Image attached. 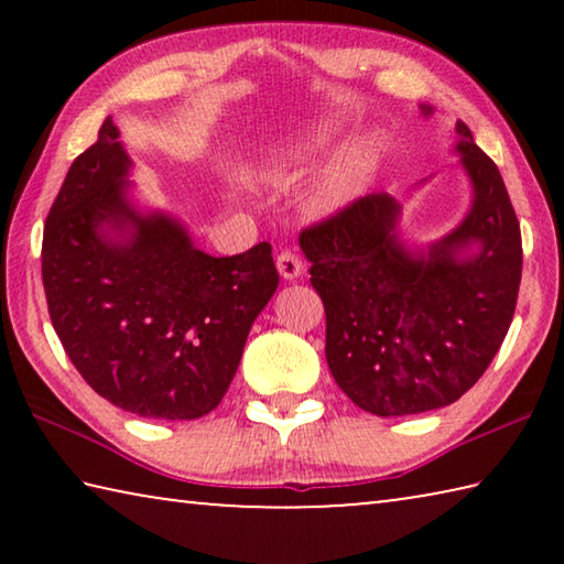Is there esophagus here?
Wrapping results in <instances>:
<instances>
[{"instance_id": "34e87169", "label": "esophagus", "mask_w": 564, "mask_h": 564, "mask_svg": "<svg viewBox=\"0 0 564 564\" xmlns=\"http://www.w3.org/2000/svg\"><path fill=\"white\" fill-rule=\"evenodd\" d=\"M275 269H279L283 281H295V279H301L303 263L299 256H295V251H291V248H283V251L275 256Z\"/></svg>"}]
</instances>
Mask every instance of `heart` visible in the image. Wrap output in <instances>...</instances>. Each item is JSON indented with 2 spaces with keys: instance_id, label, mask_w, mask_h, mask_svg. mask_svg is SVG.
I'll list each match as a JSON object with an SVG mask.
<instances>
[{
  "instance_id": "1",
  "label": "heart",
  "mask_w": 564,
  "mask_h": 564,
  "mask_svg": "<svg viewBox=\"0 0 564 564\" xmlns=\"http://www.w3.org/2000/svg\"><path fill=\"white\" fill-rule=\"evenodd\" d=\"M308 141L291 139L285 144L271 147L265 154L253 161L246 169V178L251 184L261 186H285L289 181L299 176L303 161L308 159ZM370 176V159L362 149H350L340 154L328 166L326 176L321 178L318 186V206L326 212H336V208L348 206L350 202L362 194Z\"/></svg>"
}]
</instances>
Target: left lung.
Instances as JSON below:
<instances>
[{"instance_id":"obj_1","label":"left lung","mask_w":564,"mask_h":564,"mask_svg":"<svg viewBox=\"0 0 564 564\" xmlns=\"http://www.w3.org/2000/svg\"><path fill=\"white\" fill-rule=\"evenodd\" d=\"M455 137L473 202L453 231L408 246L398 231L403 204L368 194L299 238L326 308L330 373L380 417L445 408L467 393L518 303L522 238L508 188L463 121Z\"/></svg>"}]
</instances>
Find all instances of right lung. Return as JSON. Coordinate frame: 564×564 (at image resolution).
Wrapping results in <instances>:
<instances>
[{
    "mask_svg": "<svg viewBox=\"0 0 564 564\" xmlns=\"http://www.w3.org/2000/svg\"><path fill=\"white\" fill-rule=\"evenodd\" d=\"M131 166L109 117L46 216V305L101 398L141 417L194 420L226 395L279 271L271 243L216 259L181 218L137 206Z\"/></svg>",
    "mask_w": 564,
    "mask_h": 564,
    "instance_id": "1",
    "label": "right lung"
}]
</instances>
